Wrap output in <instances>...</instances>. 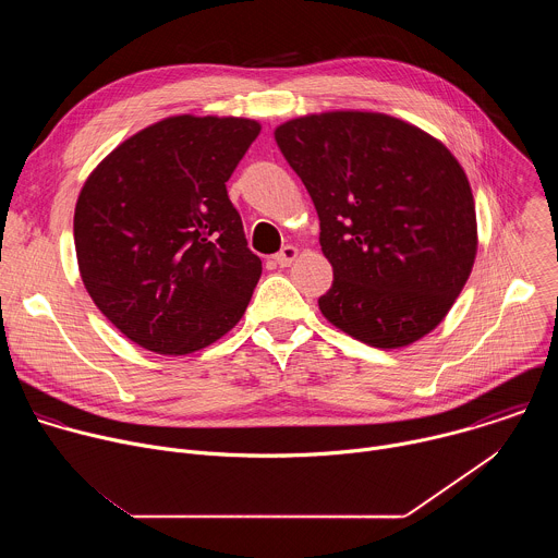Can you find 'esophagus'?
<instances>
[{
	"label": "esophagus",
	"mask_w": 558,
	"mask_h": 558,
	"mask_svg": "<svg viewBox=\"0 0 558 558\" xmlns=\"http://www.w3.org/2000/svg\"><path fill=\"white\" fill-rule=\"evenodd\" d=\"M295 258H298V247H293V245L282 247V252H278V254L274 256V260H276L280 267H289Z\"/></svg>",
	"instance_id": "34e87169"
}]
</instances>
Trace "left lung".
Here are the masks:
<instances>
[{
	"instance_id": "1",
	"label": "left lung",
	"mask_w": 558,
	"mask_h": 558,
	"mask_svg": "<svg viewBox=\"0 0 558 558\" xmlns=\"http://www.w3.org/2000/svg\"><path fill=\"white\" fill-rule=\"evenodd\" d=\"M317 218L331 289L327 320L375 347L428 336L461 293L476 256L474 198L452 151L381 112L336 110L274 132Z\"/></svg>"
}]
</instances>
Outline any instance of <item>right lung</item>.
Returning <instances> with one entry per match:
<instances>
[{"instance_id":"obj_1","label":"right lung","mask_w":558,"mask_h":558,"mask_svg":"<svg viewBox=\"0 0 558 558\" xmlns=\"http://www.w3.org/2000/svg\"><path fill=\"white\" fill-rule=\"evenodd\" d=\"M258 134L243 117H168L86 179L74 207L78 274L134 344L187 355L241 323L263 263L225 183Z\"/></svg>"}]
</instances>
